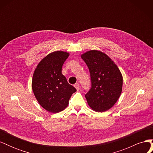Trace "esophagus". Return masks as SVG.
<instances>
[{"mask_svg":"<svg viewBox=\"0 0 153 153\" xmlns=\"http://www.w3.org/2000/svg\"><path fill=\"white\" fill-rule=\"evenodd\" d=\"M74 86H75V87L76 88L77 91H79V89H80V85L79 84H75Z\"/></svg>","mask_w":153,"mask_h":153,"instance_id":"esophagus-1","label":"esophagus"}]
</instances>
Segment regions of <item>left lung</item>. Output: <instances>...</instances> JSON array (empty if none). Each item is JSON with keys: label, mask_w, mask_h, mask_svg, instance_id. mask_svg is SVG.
I'll use <instances>...</instances> for the list:
<instances>
[{"label": "left lung", "mask_w": 153, "mask_h": 153, "mask_svg": "<svg viewBox=\"0 0 153 153\" xmlns=\"http://www.w3.org/2000/svg\"><path fill=\"white\" fill-rule=\"evenodd\" d=\"M82 59L89 69L92 87L85 94L90 108L98 112L110 109L117 102L123 89V75L107 55L97 50L82 53Z\"/></svg>", "instance_id": "1"}]
</instances>
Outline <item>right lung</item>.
<instances>
[{"mask_svg":"<svg viewBox=\"0 0 153 153\" xmlns=\"http://www.w3.org/2000/svg\"><path fill=\"white\" fill-rule=\"evenodd\" d=\"M69 53L55 51L41 59L32 79V89L39 104L51 113L65 109L73 93L76 91L62 74V67Z\"/></svg>","mask_w":153,"mask_h":153,"instance_id":"obj_1","label":"right lung"}]
</instances>
